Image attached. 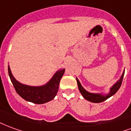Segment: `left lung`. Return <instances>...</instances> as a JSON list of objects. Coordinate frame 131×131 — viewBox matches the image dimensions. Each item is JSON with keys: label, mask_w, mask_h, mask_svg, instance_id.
Listing matches in <instances>:
<instances>
[{"label": "left lung", "mask_w": 131, "mask_h": 131, "mask_svg": "<svg viewBox=\"0 0 131 131\" xmlns=\"http://www.w3.org/2000/svg\"><path fill=\"white\" fill-rule=\"evenodd\" d=\"M124 73H125V70H124L123 74L121 75L120 79L117 81V82L115 84L110 88V93L107 95H102L100 93H89L87 91H85V89L82 87V85L81 84V83L79 82V79L77 78V84H78V87H79V91L81 92V93L83 95V97L85 100H87L91 102H94V103H99V102L105 101L106 100H107L110 97L112 96L113 95H114L118 91V89L121 87V83H122V81H123V79H124Z\"/></svg>", "instance_id": "8db88e82"}]
</instances>
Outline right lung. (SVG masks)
Segmentation results:
<instances>
[{
  "instance_id": "1",
  "label": "right lung",
  "mask_w": 131,
  "mask_h": 131,
  "mask_svg": "<svg viewBox=\"0 0 131 131\" xmlns=\"http://www.w3.org/2000/svg\"><path fill=\"white\" fill-rule=\"evenodd\" d=\"M64 71V69L57 71L46 85L41 86H30L17 81L13 77L10 67L8 66L9 77L17 94L27 101L39 104L46 103L54 99L57 93L60 80Z\"/></svg>"
}]
</instances>
